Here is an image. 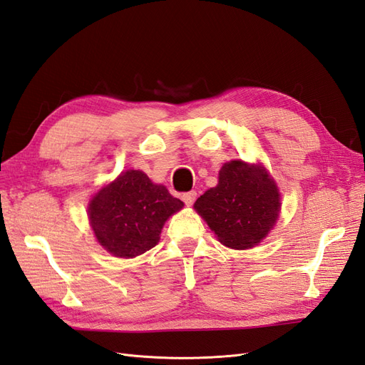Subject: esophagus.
<instances>
[{"label": "esophagus", "instance_id": "1", "mask_svg": "<svg viewBox=\"0 0 365 365\" xmlns=\"http://www.w3.org/2000/svg\"><path fill=\"white\" fill-rule=\"evenodd\" d=\"M196 200V192H187V193H182V201L185 202V205H192Z\"/></svg>", "mask_w": 365, "mask_h": 365}]
</instances>
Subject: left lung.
<instances>
[{
  "instance_id": "left-lung-1",
  "label": "left lung",
  "mask_w": 365,
  "mask_h": 365,
  "mask_svg": "<svg viewBox=\"0 0 365 365\" xmlns=\"http://www.w3.org/2000/svg\"><path fill=\"white\" fill-rule=\"evenodd\" d=\"M220 244L233 250L257 245L268 235L280 212V195L262 165L225 163L219 184L195 202Z\"/></svg>"
}]
</instances>
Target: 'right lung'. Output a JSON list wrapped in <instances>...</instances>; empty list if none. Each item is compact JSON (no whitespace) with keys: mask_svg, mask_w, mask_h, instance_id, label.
<instances>
[{"mask_svg":"<svg viewBox=\"0 0 365 365\" xmlns=\"http://www.w3.org/2000/svg\"><path fill=\"white\" fill-rule=\"evenodd\" d=\"M182 205L146 173L128 170L93 197L88 216L106 251L115 257H135L158 244L164 222Z\"/></svg>","mask_w":365,"mask_h":365,"instance_id":"add662e5","label":"right lung"}]
</instances>
